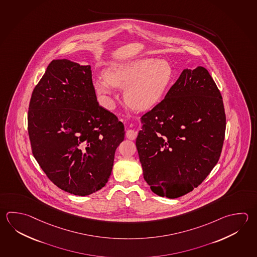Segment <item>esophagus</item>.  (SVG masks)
<instances>
[{"label": "esophagus", "mask_w": 257, "mask_h": 257, "mask_svg": "<svg viewBox=\"0 0 257 257\" xmlns=\"http://www.w3.org/2000/svg\"><path fill=\"white\" fill-rule=\"evenodd\" d=\"M136 136H137V132H136V130H134V129H128V130L126 131V137H127L128 139L135 140L136 138Z\"/></svg>", "instance_id": "esophagus-1"}]
</instances>
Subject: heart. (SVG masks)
<instances>
[{
	"label": "heart",
	"mask_w": 257,
	"mask_h": 257,
	"mask_svg": "<svg viewBox=\"0 0 257 257\" xmlns=\"http://www.w3.org/2000/svg\"><path fill=\"white\" fill-rule=\"evenodd\" d=\"M175 78V70L165 59L138 58L113 63L104 77L93 85L107 106H113L112 88H124L125 102L139 111L155 107L164 99Z\"/></svg>",
	"instance_id": "heart-1"
}]
</instances>
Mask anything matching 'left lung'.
Returning <instances> with one entry per match:
<instances>
[{
	"label": "left lung",
	"instance_id": "left-lung-1",
	"mask_svg": "<svg viewBox=\"0 0 257 257\" xmlns=\"http://www.w3.org/2000/svg\"><path fill=\"white\" fill-rule=\"evenodd\" d=\"M136 147L155 194H188L217 164L225 133L223 98L204 67L184 69L165 99L141 117Z\"/></svg>",
	"mask_w": 257,
	"mask_h": 257
}]
</instances>
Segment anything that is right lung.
Returning <instances> with one entry per match:
<instances>
[{
	"instance_id": "add662e5",
	"label": "right lung",
	"mask_w": 257,
	"mask_h": 257,
	"mask_svg": "<svg viewBox=\"0 0 257 257\" xmlns=\"http://www.w3.org/2000/svg\"><path fill=\"white\" fill-rule=\"evenodd\" d=\"M28 133L34 158L49 179L85 196L106 184L125 132L97 102L91 66L58 59L34 88Z\"/></svg>"
}]
</instances>
